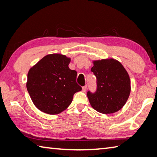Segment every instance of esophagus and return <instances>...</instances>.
<instances>
[{
    "label": "esophagus",
    "mask_w": 157,
    "mask_h": 157,
    "mask_svg": "<svg viewBox=\"0 0 157 157\" xmlns=\"http://www.w3.org/2000/svg\"><path fill=\"white\" fill-rule=\"evenodd\" d=\"M86 90H87V86L86 85V86H84V87L82 88V91H83V92H86Z\"/></svg>",
    "instance_id": "34e87169"
}]
</instances>
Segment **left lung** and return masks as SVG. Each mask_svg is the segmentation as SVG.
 <instances>
[{
	"label": "left lung",
	"instance_id": "8db88e82",
	"mask_svg": "<svg viewBox=\"0 0 157 157\" xmlns=\"http://www.w3.org/2000/svg\"><path fill=\"white\" fill-rule=\"evenodd\" d=\"M92 72L97 79V90L88 92L92 107L103 114L119 111L125 105L131 92V82L124 67L117 60L106 59L93 61Z\"/></svg>",
	"mask_w": 157,
	"mask_h": 157
}]
</instances>
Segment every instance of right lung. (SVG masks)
Returning a JSON list of instances; mask_svg holds the SVG:
<instances>
[{
  "label": "right lung",
  "mask_w": 157,
  "mask_h": 157,
  "mask_svg": "<svg viewBox=\"0 0 157 157\" xmlns=\"http://www.w3.org/2000/svg\"><path fill=\"white\" fill-rule=\"evenodd\" d=\"M71 59L50 54L29 69L26 87L34 105L49 115L61 113L71 105L73 95L81 91L77 72L70 69Z\"/></svg>",
  "instance_id": "add662e5"
}]
</instances>
